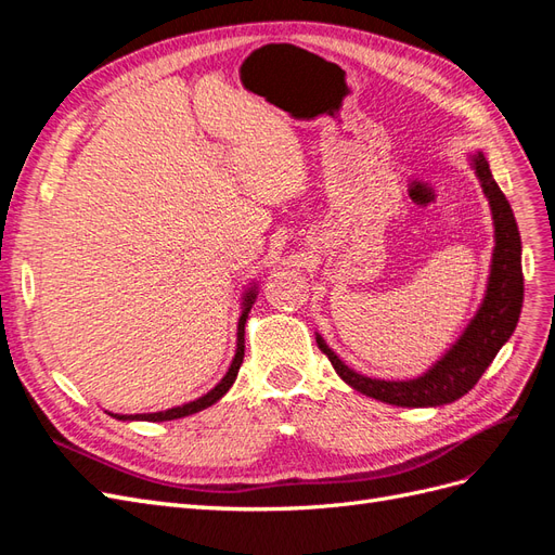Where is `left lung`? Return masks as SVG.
<instances>
[{
    "instance_id": "left-lung-1",
    "label": "left lung",
    "mask_w": 555,
    "mask_h": 555,
    "mask_svg": "<svg viewBox=\"0 0 555 555\" xmlns=\"http://www.w3.org/2000/svg\"><path fill=\"white\" fill-rule=\"evenodd\" d=\"M481 192L489 201L493 220V255L481 304L456 343L426 373L412 379H377L349 367L314 331L319 349L328 357L335 373L351 389L396 408H438L459 400L479 382L518 324L524 308V271H520V236L509 201L498 188L491 166L481 150L467 155Z\"/></svg>"
}]
</instances>
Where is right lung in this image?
Instances as JSON below:
<instances>
[{"mask_svg": "<svg viewBox=\"0 0 555 555\" xmlns=\"http://www.w3.org/2000/svg\"><path fill=\"white\" fill-rule=\"evenodd\" d=\"M259 296V284L257 280L249 284V287L245 289L243 298H241V317H238V326H236V354H233V361L229 365L227 375L217 382L212 389L204 396H198L196 400H190V402H182V405L178 408H169V410H162V412H147V414H113L108 412L113 418H117V422H173V418H182V416H190V414H196L201 410H206L210 405H215L217 400H220L231 386L233 382H236L238 377V371L243 365V357H245V324H247V317H249V310L251 306H255V300Z\"/></svg>", "mask_w": 555, "mask_h": 555, "instance_id": "obj_1", "label": "right lung"}]
</instances>
